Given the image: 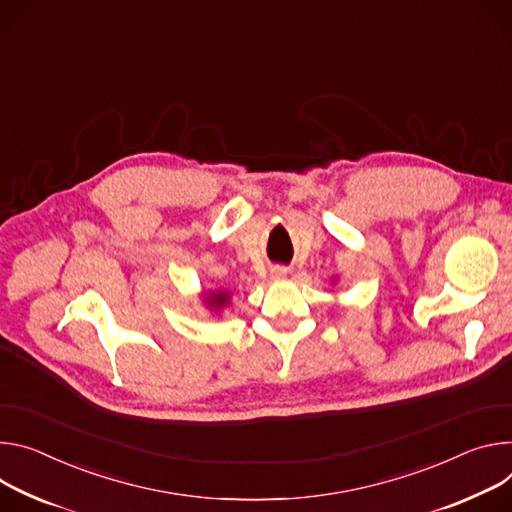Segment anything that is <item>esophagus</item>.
Returning a JSON list of instances; mask_svg holds the SVG:
<instances>
[{
	"label": "esophagus",
	"instance_id": "esophagus-1",
	"mask_svg": "<svg viewBox=\"0 0 512 512\" xmlns=\"http://www.w3.org/2000/svg\"><path fill=\"white\" fill-rule=\"evenodd\" d=\"M288 269L286 267H273L271 269V277H275V280H282V277H286Z\"/></svg>",
	"mask_w": 512,
	"mask_h": 512
}]
</instances>
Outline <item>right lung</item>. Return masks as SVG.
<instances>
[{"label": "right lung", "mask_w": 512, "mask_h": 512, "mask_svg": "<svg viewBox=\"0 0 512 512\" xmlns=\"http://www.w3.org/2000/svg\"><path fill=\"white\" fill-rule=\"evenodd\" d=\"M208 300H210V304H212V306H216V308H218V306H222V304L226 302V294L218 292V294H212Z\"/></svg>", "instance_id": "obj_1"}]
</instances>
